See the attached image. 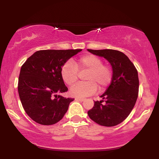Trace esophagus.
Returning a JSON list of instances; mask_svg holds the SVG:
<instances>
[{
  "mask_svg": "<svg viewBox=\"0 0 159 159\" xmlns=\"http://www.w3.org/2000/svg\"><path fill=\"white\" fill-rule=\"evenodd\" d=\"M76 100H78V101H81V102H84L85 100L84 98H75Z\"/></svg>",
  "mask_w": 159,
  "mask_h": 159,
  "instance_id": "1",
  "label": "esophagus"
}]
</instances>
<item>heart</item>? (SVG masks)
Returning <instances> with one entry per match:
<instances>
[{
    "label": "heart",
    "mask_w": 159,
    "mask_h": 159,
    "mask_svg": "<svg viewBox=\"0 0 159 159\" xmlns=\"http://www.w3.org/2000/svg\"><path fill=\"white\" fill-rule=\"evenodd\" d=\"M81 72H88L85 75L87 81L81 82L73 86L70 93L76 97H85L96 93L102 91L110 84L112 79V69L109 66L103 64L102 60L93 54H86L72 63L68 61L63 66L61 75L66 84L72 86L79 78Z\"/></svg>",
    "instance_id": "1"
}]
</instances>
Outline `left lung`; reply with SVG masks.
<instances>
[{
  "label": "left lung",
  "instance_id": "1",
  "mask_svg": "<svg viewBox=\"0 0 159 159\" xmlns=\"http://www.w3.org/2000/svg\"><path fill=\"white\" fill-rule=\"evenodd\" d=\"M87 51L107 59L113 69L111 84L100 96L102 100L95 102L87 114L98 125L114 126L126 119L135 105L139 90L138 70L129 57L117 50Z\"/></svg>",
  "mask_w": 159,
  "mask_h": 159
}]
</instances>
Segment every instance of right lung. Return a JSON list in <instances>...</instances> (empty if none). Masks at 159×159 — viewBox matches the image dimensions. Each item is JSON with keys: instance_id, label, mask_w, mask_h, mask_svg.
Returning a JSON list of instances; mask_svg holds the SVG:
<instances>
[{"instance_id": "add662e5", "label": "right lung", "mask_w": 159, "mask_h": 159, "mask_svg": "<svg viewBox=\"0 0 159 159\" xmlns=\"http://www.w3.org/2000/svg\"><path fill=\"white\" fill-rule=\"evenodd\" d=\"M82 51L40 50L21 66L18 91L25 112L36 123L54 125L62 120L74 100L57 95L67 92L61 75L63 66Z\"/></svg>"}]
</instances>
